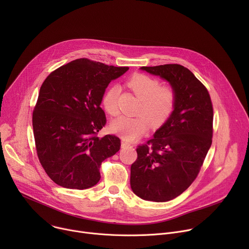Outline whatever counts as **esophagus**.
Wrapping results in <instances>:
<instances>
[{"mask_svg":"<svg viewBox=\"0 0 249 249\" xmlns=\"http://www.w3.org/2000/svg\"><path fill=\"white\" fill-rule=\"evenodd\" d=\"M128 147H131V145L129 143H127V142H125L124 140L121 141V148H128Z\"/></svg>","mask_w":249,"mask_h":249,"instance_id":"1","label":"esophagus"}]
</instances>
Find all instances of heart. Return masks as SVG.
Returning <instances> with one entry per match:
<instances>
[{
    "label": "heart",
    "mask_w": 249,
    "mask_h": 249,
    "mask_svg": "<svg viewBox=\"0 0 249 249\" xmlns=\"http://www.w3.org/2000/svg\"><path fill=\"white\" fill-rule=\"evenodd\" d=\"M129 88L142 99L138 117L120 116L110 123V131L126 141H134L144 135L149 126L160 128L172 114L176 93L171 87H160L158 79L145 74H135L128 80ZM119 88L110 86L102 95L101 103L104 110L115 116L118 114Z\"/></svg>",
    "instance_id": "1"
}]
</instances>
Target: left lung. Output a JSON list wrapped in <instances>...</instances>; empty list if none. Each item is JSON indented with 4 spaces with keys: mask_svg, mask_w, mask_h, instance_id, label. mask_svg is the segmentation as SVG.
I'll return each mask as SVG.
<instances>
[{
    "mask_svg": "<svg viewBox=\"0 0 249 249\" xmlns=\"http://www.w3.org/2000/svg\"><path fill=\"white\" fill-rule=\"evenodd\" d=\"M141 70L167 81L176 102L154 138L138 146L130 184L142 199L166 202L183 193L197 177L212 145L214 112L206 87L187 68L166 64Z\"/></svg>",
    "mask_w": 249,
    "mask_h": 249,
    "instance_id": "obj_1",
    "label": "left lung"
}]
</instances>
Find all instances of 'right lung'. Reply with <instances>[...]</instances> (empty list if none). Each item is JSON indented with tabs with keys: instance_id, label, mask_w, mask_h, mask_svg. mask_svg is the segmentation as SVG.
Instances as JSON below:
<instances>
[{
	"instance_id": "1",
	"label": "right lung",
	"mask_w": 249,
	"mask_h": 249,
	"mask_svg": "<svg viewBox=\"0 0 249 249\" xmlns=\"http://www.w3.org/2000/svg\"><path fill=\"white\" fill-rule=\"evenodd\" d=\"M128 70L81 58L43 82L32 127L39 161L56 184L80 190L94 186L101 162L120 150L118 137L97 133L106 124L100 107L105 89Z\"/></svg>"
}]
</instances>
